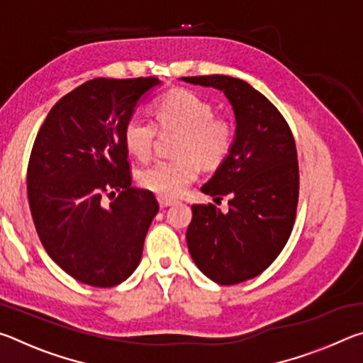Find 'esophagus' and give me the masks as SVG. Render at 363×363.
I'll return each instance as SVG.
<instances>
[{"label": "esophagus", "mask_w": 363, "mask_h": 363, "mask_svg": "<svg viewBox=\"0 0 363 363\" xmlns=\"http://www.w3.org/2000/svg\"><path fill=\"white\" fill-rule=\"evenodd\" d=\"M158 199V203H160V208H167V206H171V205H174L176 203V200H173V199H167V196H157Z\"/></svg>", "instance_id": "obj_1"}]
</instances>
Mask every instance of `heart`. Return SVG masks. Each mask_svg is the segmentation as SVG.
I'll return each instance as SVG.
<instances>
[{"mask_svg": "<svg viewBox=\"0 0 363 363\" xmlns=\"http://www.w3.org/2000/svg\"><path fill=\"white\" fill-rule=\"evenodd\" d=\"M163 133H179L174 143L176 158L157 160L140 168L138 182L150 192L174 199L199 176L200 167L218 169L235 144V125L230 118L214 115V107L189 89H171L155 101V121L131 115L123 126V143L134 157L147 160Z\"/></svg>", "mask_w": 363, "mask_h": 363, "instance_id": "b5f03b06", "label": "heart"}]
</instances>
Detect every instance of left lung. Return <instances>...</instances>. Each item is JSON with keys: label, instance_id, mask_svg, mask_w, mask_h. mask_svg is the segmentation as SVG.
I'll return each mask as SVG.
<instances>
[{"label": "left lung", "instance_id": "left-lung-1", "mask_svg": "<svg viewBox=\"0 0 363 363\" xmlns=\"http://www.w3.org/2000/svg\"><path fill=\"white\" fill-rule=\"evenodd\" d=\"M220 89L237 120L232 153L201 190L223 200L194 205L187 247L196 267L219 285H237L264 272L290 238L299 199L298 152L277 107L243 79L184 77Z\"/></svg>", "mask_w": 363, "mask_h": 363}]
</instances>
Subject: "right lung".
Returning a JSON list of instances; mask_svg holds the SVG:
<instances>
[{"mask_svg": "<svg viewBox=\"0 0 363 363\" xmlns=\"http://www.w3.org/2000/svg\"><path fill=\"white\" fill-rule=\"evenodd\" d=\"M158 83L89 79L59 99L35 138L27 168L35 229L48 255L82 284L118 285L143 256L160 208L150 190L131 187L123 126Z\"/></svg>", "mask_w": 363, "mask_h": 363, "instance_id": "add662e5", "label": "right lung"}]
</instances>
